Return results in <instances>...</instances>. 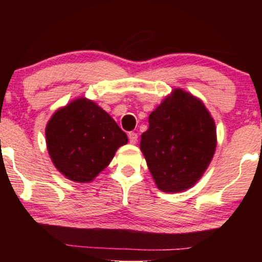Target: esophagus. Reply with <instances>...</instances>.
Listing matches in <instances>:
<instances>
[{"mask_svg":"<svg viewBox=\"0 0 262 262\" xmlns=\"http://www.w3.org/2000/svg\"><path fill=\"white\" fill-rule=\"evenodd\" d=\"M128 141H130L131 144H136L138 141V135L136 132H128Z\"/></svg>","mask_w":262,"mask_h":262,"instance_id":"34e87169","label":"esophagus"}]
</instances>
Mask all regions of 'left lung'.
<instances>
[{"label": "left lung", "instance_id": "obj_1", "mask_svg": "<svg viewBox=\"0 0 262 262\" xmlns=\"http://www.w3.org/2000/svg\"><path fill=\"white\" fill-rule=\"evenodd\" d=\"M216 145L213 118L198 98L180 88L151 112L141 139L152 179L167 193L192 187L209 167Z\"/></svg>", "mask_w": 262, "mask_h": 262}]
</instances>
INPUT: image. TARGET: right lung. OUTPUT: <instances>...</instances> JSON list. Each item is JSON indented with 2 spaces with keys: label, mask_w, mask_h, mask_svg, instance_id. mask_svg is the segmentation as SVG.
<instances>
[{
  "label": "right lung",
  "mask_w": 262,
  "mask_h": 262,
  "mask_svg": "<svg viewBox=\"0 0 262 262\" xmlns=\"http://www.w3.org/2000/svg\"><path fill=\"white\" fill-rule=\"evenodd\" d=\"M53 164L74 182H91L108 166L127 136L94 101L78 98L57 110L45 130Z\"/></svg>",
  "instance_id": "add662e5"
}]
</instances>
